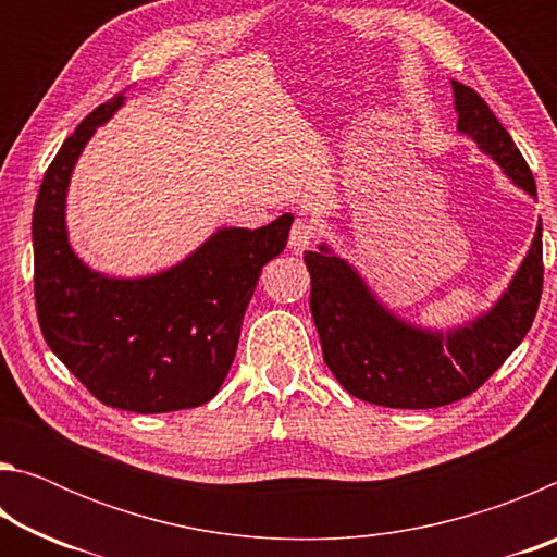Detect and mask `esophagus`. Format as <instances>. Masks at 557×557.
Wrapping results in <instances>:
<instances>
[{"instance_id":"1","label":"esophagus","mask_w":557,"mask_h":557,"mask_svg":"<svg viewBox=\"0 0 557 557\" xmlns=\"http://www.w3.org/2000/svg\"><path fill=\"white\" fill-rule=\"evenodd\" d=\"M314 238H317V223L312 219L299 215V219L292 223V231H289V250L305 252L312 248Z\"/></svg>"}]
</instances>
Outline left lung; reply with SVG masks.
<instances>
[{
    "mask_svg": "<svg viewBox=\"0 0 557 557\" xmlns=\"http://www.w3.org/2000/svg\"><path fill=\"white\" fill-rule=\"evenodd\" d=\"M451 92L457 129L535 199L531 169L482 96L457 81ZM305 262L312 275L309 307L336 381L366 403L428 410L474 393L523 342L543 292V223L539 219L531 250L496 305L455 329L405 322L326 243L305 252Z\"/></svg>",
    "mask_w": 557,
    "mask_h": 557,
    "instance_id": "8db88e82",
    "label": "left lung"
}]
</instances>
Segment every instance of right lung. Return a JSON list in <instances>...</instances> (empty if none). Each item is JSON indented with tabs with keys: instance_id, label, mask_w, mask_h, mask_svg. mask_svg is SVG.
<instances>
[{
	"instance_id": "right-lung-1",
	"label": "right lung",
	"mask_w": 557,
	"mask_h": 557,
	"mask_svg": "<svg viewBox=\"0 0 557 557\" xmlns=\"http://www.w3.org/2000/svg\"><path fill=\"white\" fill-rule=\"evenodd\" d=\"M122 106L120 92L92 110L46 169L32 221L36 314L51 351L100 403L143 414L199 408L231 371L260 270L285 250L295 215L219 228L147 277L90 270L69 243L65 196L88 139Z\"/></svg>"
}]
</instances>
